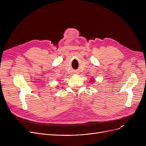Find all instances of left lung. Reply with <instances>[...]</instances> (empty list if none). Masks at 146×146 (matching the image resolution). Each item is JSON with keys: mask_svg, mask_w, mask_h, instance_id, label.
<instances>
[{"mask_svg": "<svg viewBox=\"0 0 146 146\" xmlns=\"http://www.w3.org/2000/svg\"><path fill=\"white\" fill-rule=\"evenodd\" d=\"M91 81H92V82H94V80H92V79H91Z\"/></svg>", "mask_w": 146, "mask_h": 146, "instance_id": "8db88e82", "label": "left lung"}]
</instances>
